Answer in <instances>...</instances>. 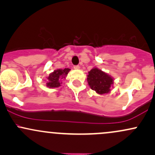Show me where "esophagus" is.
<instances>
[{"label":"esophagus","instance_id":"34e87169","mask_svg":"<svg viewBox=\"0 0 155 155\" xmlns=\"http://www.w3.org/2000/svg\"><path fill=\"white\" fill-rule=\"evenodd\" d=\"M74 69H77V70H78V69H80V66H79V65H74Z\"/></svg>","mask_w":155,"mask_h":155}]
</instances>
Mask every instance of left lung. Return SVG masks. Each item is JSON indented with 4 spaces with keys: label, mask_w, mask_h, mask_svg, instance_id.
Segmentation results:
<instances>
[{
    "label": "left lung",
    "mask_w": 155,
    "mask_h": 155,
    "mask_svg": "<svg viewBox=\"0 0 155 155\" xmlns=\"http://www.w3.org/2000/svg\"><path fill=\"white\" fill-rule=\"evenodd\" d=\"M88 74L87 81L92 90L101 95L109 92L114 82L111 76L97 68H92Z\"/></svg>",
    "instance_id": "left-lung-1"
}]
</instances>
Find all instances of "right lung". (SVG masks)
I'll return each mask as SVG.
<instances>
[{
  "label": "right lung",
  "mask_w": 155,
  "mask_h": 155,
  "mask_svg": "<svg viewBox=\"0 0 155 155\" xmlns=\"http://www.w3.org/2000/svg\"><path fill=\"white\" fill-rule=\"evenodd\" d=\"M70 71L69 68H65V69H58V70L54 71L51 74H49V77L47 78L48 81L47 83V87L50 88L54 87H58L60 86V79L63 78L65 77L68 72Z\"/></svg>",
  "instance_id": "1"
}]
</instances>
